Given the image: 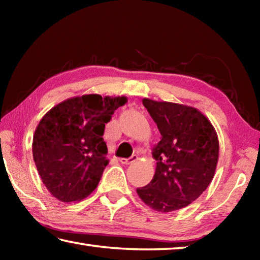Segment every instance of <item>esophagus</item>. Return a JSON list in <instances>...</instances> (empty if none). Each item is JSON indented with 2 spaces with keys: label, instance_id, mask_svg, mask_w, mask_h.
<instances>
[{
  "label": "esophagus",
  "instance_id": "esophagus-1",
  "mask_svg": "<svg viewBox=\"0 0 260 260\" xmlns=\"http://www.w3.org/2000/svg\"><path fill=\"white\" fill-rule=\"evenodd\" d=\"M136 159H138V156H136V155H133V156L129 157V158H120L119 161L121 162V164H126V165H128V164H132V162H134Z\"/></svg>",
  "mask_w": 260,
  "mask_h": 260
}]
</instances>
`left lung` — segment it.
<instances>
[{
  "label": "left lung",
  "mask_w": 260,
  "mask_h": 260,
  "mask_svg": "<svg viewBox=\"0 0 260 260\" xmlns=\"http://www.w3.org/2000/svg\"><path fill=\"white\" fill-rule=\"evenodd\" d=\"M142 102L161 138L152 152L157 160L155 175L136 191L159 212L186 208L212 181L219 157L217 134L199 110L149 99Z\"/></svg>",
  "instance_id": "left-lung-1"
}]
</instances>
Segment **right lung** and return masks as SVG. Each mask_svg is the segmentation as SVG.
Wrapping results in <instances>:
<instances>
[{
    "label": "right lung",
    "mask_w": 260,
    "mask_h": 260,
    "mask_svg": "<svg viewBox=\"0 0 260 260\" xmlns=\"http://www.w3.org/2000/svg\"><path fill=\"white\" fill-rule=\"evenodd\" d=\"M126 98L83 95L45 114L33 136V158L42 182L57 200L76 202L98 187L108 165L105 124Z\"/></svg>",
    "instance_id": "obj_1"
}]
</instances>
